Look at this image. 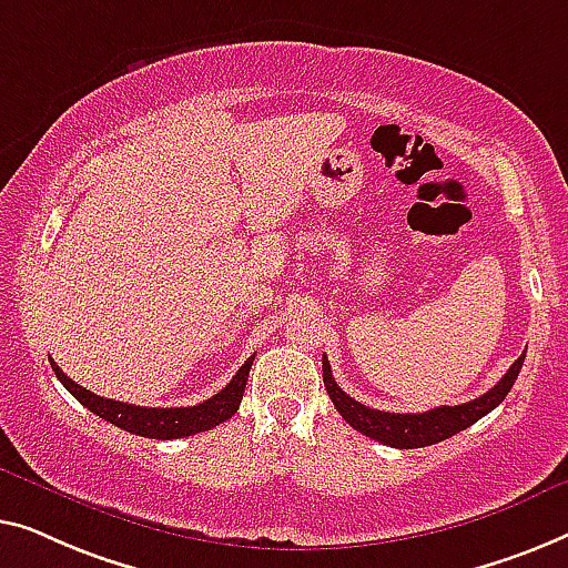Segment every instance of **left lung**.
<instances>
[{
  "label": "left lung",
  "instance_id": "8db88e82",
  "mask_svg": "<svg viewBox=\"0 0 568 568\" xmlns=\"http://www.w3.org/2000/svg\"><path fill=\"white\" fill-rule=\"evenodd\" d=\"M322 361H324L322 371H324L326 394H329L334 406H337L342 419H345L349 427H355L357 433L371 437V440L398 447V450H412V447H427V445L443 443V440H447V437L458 435L460 429L470 427L474 422L486 417L494 406H499L501 402H505L509 388L515 386L517 375H520V367L525 363V353L517 357L513 367H509L505 375H501V381L497 383V386L486 390L484 396H478L468 404L437 406V409H429L422 414L381 412V409H371V406L355 402L353 396H347L345 390L337 386L326 355L322 357Z\"/></svg>",
  "mask_w": 568,
  "mask_h": 568
}]
</instances>
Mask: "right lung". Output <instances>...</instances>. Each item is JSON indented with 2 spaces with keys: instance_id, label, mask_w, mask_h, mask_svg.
<instances>
[{
  "instance_id": "1",
  "label": "right lung",
  "mask_w": 568,
  "mask_h": 568,
  "mask_svg": "<svg viewBox=\"0 0 568 568\" xmlns=\"http://www.w3.org/2000/svg\"><path fill=\"white\" fill-rule=\"evenodd\" d=\"M254 355L246 361L239 373L231 378L226 388H221L219 394L205 398L203 404L197 406H178V409H149V406H135V404H125V402H113V398H102L92 390H87L84 386H79L63 375L59 365L53 363L51 357V367L71 396L77 398L79 404H84L92 414H98L110 425L125 429V433L141 435V437H151V440H178V437H187V435H197L205 433L221 422L231 419L242 404L244 388H246V378H250V367H252Z\"/></svg>"
}]
</instances>
